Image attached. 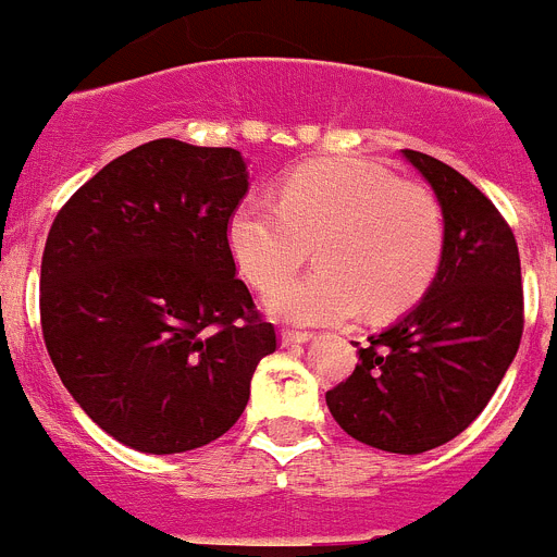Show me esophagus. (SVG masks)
I'll use <instances>...</instances> for the list:
<instances>
[{
	"mask_svg": "<svg viewBox=\"0 0 557 557\" xmlns=\"http://www.w3.org/2000/svg\"><path fill=\"white\" fill-rule=\"evenodd\" d=\"M312 334L309 332H295V329H284L282 332V346H295V343H309Z\"/></svg>",
	"mask_w": 557,
	"mask_h": 557,
	"instance_id": "obj_1",
	"label": "esophagus"
}]
</instances>
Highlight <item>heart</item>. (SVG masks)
<instances>
[{
  "label": "heart",
  "instance_id": "heart-1",
  "mask_svg": "<svg viewBox=\"0 0 557 557\" xmlns=\"http://www.w3.org/2000/svg\"><path fill=\"white\" fill-rule=\"evenodd\" d=\"M435 195L385 166L326 159L298 166L278 203L250 198L228 220V248L245 282L272 289L315 245L322 268L268 295L278 318L304 326L405 312L435 282L444 259Z\"/></svg>",
  "mask_w": 557,
  "mask_h": 557
}]
</instances>
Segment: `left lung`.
I'll use <instances>...</instances> for the list:
<instances>
[{"label": "left lung", "instance_id": "obj_1", "mask_svg": "<svg viewBox=\"0 0 557 557\" xmlns=\"http://www.w3.org/2000/svg\"><path fill=\"white\" fill-rule=\"evenodd\" d=\"M405 159L444 211V259L421 304L368 337L326 405L359 444L421 455L485 410L519 351L524 289L519 245L499 209L444 161L418 150Z\"/></svg>", "mask_w": 557, "mask_h": 557}]
</instances>
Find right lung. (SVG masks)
Instances as JSON below:
<instances>
[{
	"mask_svg": "<svg viewBox=\"0 0 557 557\" xmlns=\"http://www.w3.org/2000/svg\"><path fill=\"white\" fill-rule=\"evenodd\" d=\"M248 191L239 150L156 139L86 181L41 259V332L66 391L147 455L218 441L275 351L228 248Z\"/></svg>",
	"mask_w": 557,
	"mask_h": 557,
	"instance_id": "add662e5",
	"label": "right lung"
}]
</instances>
